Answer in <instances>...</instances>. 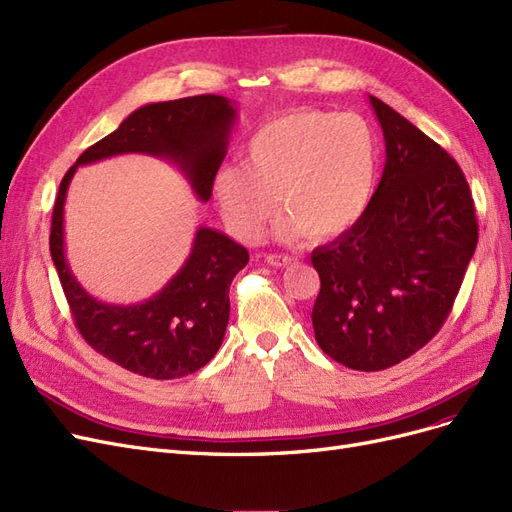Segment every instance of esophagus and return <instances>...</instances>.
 Instances as JSON below:
<instances>
[{
    "instance_id": "1",
    "label": "esophagus",
    "mask_w": 512,
    "mask_h": 512,
    "mask_svg": "<svg viewBox=\"0 0 512 512\" xmlns=\"http://www.w3.org/2000/svg\"><path fill=\"white\" fill-rule=\"evenodd\" d=\"M265 260L269 262V265L271 267H288V265H292V262L294 260H297V258H294V256H288V254H267L265 256Z\"/></svg>"
}]
</instances>
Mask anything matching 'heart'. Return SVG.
Wrapping results in <instances>:
<instances>
[{
	"instance_id": "1",
	"label": "heart",
	"mask_w": 512,
	"mask_h": 512,
	"mask_svg": "<svg viewBox=\"0 0 512 512\" xmlns=\"http://www.w3.org/2000/svg\"><path fill=\"white\" fill-rule=\"evenodd\" d=\"M243 156L213 179L224 220L243 241L260 237L275 198L288 213L277 224L282 239H333L361 220L378 185V136L354 113L280 115L247 138Z\"/></svg>"
}]
</instances>
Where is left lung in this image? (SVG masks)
I'll return each mask as SVG.
<instances>
[{"instance_id": "8db88e82", "label": "left lung", "mask_w": 512, "mask_h": 512, "mask_svg": "<svg viewBox=\"0 0 512 512\" xmlns=\"http://www.w3.org/2000/svg\"><path fill=\"white\" fill-rule=\"evenodd\" d=\"M386 162L361 220L316 247V342L350 369L401 363L440 331L478 241L459 164L389 104L369 96Z\"/></svg>"}]
</instances>
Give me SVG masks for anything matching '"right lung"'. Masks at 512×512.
<instances>
[{"label":"right lung","instance_id":"right-lung-1","mask_svg":"<svg viewBox=\"0 0 512 512\" xmlns=\"http://www.w3.org/2000/svg\"><path fill=\"white\" fill-rule=\"evenodd\" d=\"M237 104L224 96H192L136 108L121 126L81 153L61 179L53 207L51 258L76 327L108 361L153 380L194 374L220 350L230 316V282L250 260L224 232L198 226L190 256L162 290L143 303H104L76 280L64 241V205L76 168L123 153L175 164L200 203H207L226 156Z\"/></svg>","mask_w":512,"mask_h":512}]
</instances>
